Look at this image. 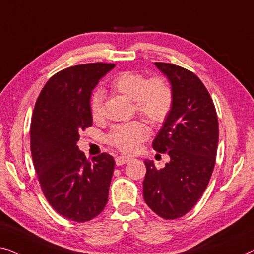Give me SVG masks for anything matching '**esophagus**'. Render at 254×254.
<instances>
[{
    "label": "esophagus",
    "mask_w": 254,
    "mask_h": 254,
    "mask_svg": "<svg viewBox=\"0 0 254 254\" xmlns=\"http://www.w3.org/2000/svg\"><path fill=\"white\" fill-rule=\"evenodd\" d=\"M130 160H131L130 157H127V156H123V155H121V156H117L115 158V162H116V165H123V164L127 163Z\"/></svg>",
    "instance_id": "esophagus-1"
}]
</instances>
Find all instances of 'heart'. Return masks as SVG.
I'll return each instance as SVG.
<instances>
[{
	"label": "heart",
	"instance_id": "obj_1",
	"mask_svg": "<svg viewBox=\"0 0 254 254\" xmlns=\"http://www.w3.org/2000/svg\"><path fill=\"white\" fill-rule=\"evenodd\" d=\"M109 88L116 93L132 99L139 114L146 116L153 124H162L173 108L175 94L166 79L162 76L147 78L135 70H124L116 74L109 83ZM90 113L94 122L104 119V92L97 90L90 99ZM150 135V127L145 121L119 124L107 135V142L124 153H134L140 143Z\"/></svg>",
	"mask_w": 254,
	"mask_h": 254
}]
</instances>
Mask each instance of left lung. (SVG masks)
<instances>
[{"mask_svg":"<svg viewBox=\"0 0 254 254\" xmlns=\"http://www.w3.org/2000/svg\"><path fill=\"white\" fill-rule=\"evenodd\" d=\"M172 85L175 103L153 142L171 160L158 170L145 161L143 199L166 220L184 217L207 187L217 156L219 124L213 100L202 81L186 68L155 63Z\"/></svg>","mask_w":254,"mask_h":254,"instance_id":"1","label":"left lung"}]
</instances>
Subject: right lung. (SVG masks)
<instances>
[{"label":"right lung","mask_w":254,"mask_h":254,"mask_svg":"<svg viewBox=\"0 0 254 254\" xmlns=\"http://www.w3.org/2000/svg\"><path fill=\"white\" fill-rule=\"evenodd\" d=\"M114 64L73 66L43 86L30 123V151L49 204L71 221L92 220L105 209L115 161L107 153L88 160L76 146L79 131L92 126L90 98Z\"/></svg>","instance_id":"1"}]
</instances>
